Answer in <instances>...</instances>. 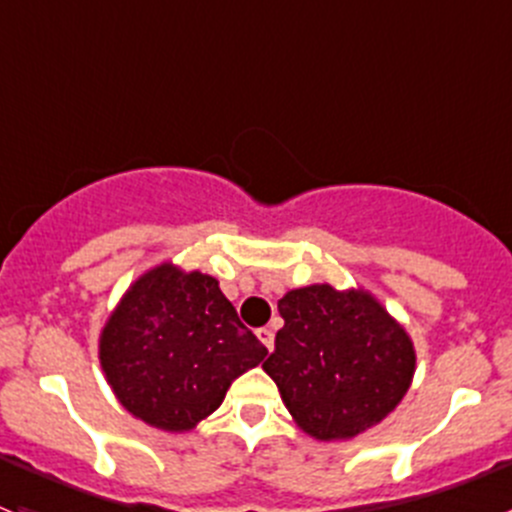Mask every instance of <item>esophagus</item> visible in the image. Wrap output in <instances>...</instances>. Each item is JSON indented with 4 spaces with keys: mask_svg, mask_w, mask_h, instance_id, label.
Listing matches in <instances>:
<instances>
[{
    "mask_svg": "<svg viewBox=\"0 0 512 512\" xmlns=\"http://www.w3.org/2000/svg\"><path fill=\"white\" fill-rule=\"evenodd\" d=\"M257 339H260V342L265 344V347H267V352H272V349H275V332H272L270 327H262V329H257Z\"/></svg>",
    "mask_w": 512,
    "mask_h": 512,
    "instance_id": "1",
    "label": "esophagus"
}]
</instances>
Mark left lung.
Returning a JSON list of instances; mask_svg holds the SVG:
<instances>
[{
  "mask_svg": "<svg viewBox=\"0 0 512 512\" xmlns=\"http://www.w3.org/2000/svg\"><path fill=\"white\" fill-rule=\"evenodd\" d=\"M277 307L285 327L262 369L304 433L347 441L399 406L416 371L414 342L374 294L309 285Z\"/></svg>",
  "mask_w": 512,
  "mask_h": 512,
  "instance_id": "left-lung-1",
  "label": "left lung"
}]
</instances>
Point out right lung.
I'll return each mask as SVG.
<instances>
[{"label": "right lung", "mask_w": 512, "mask_h": 512, "mask_svg": "<svg viewBox=\"0 0 512 512\" xmlns=\"http://www.w3.org/2000/svg\"><path fill=\"white\" fill-rule=\"evenodd\" d=\"M265 356L215 277L170 262L128 287L98 339L101 369L123 409L170 433L213 414L232 381Z\"/></svg>", "instance_id": "1"}]
</instances>
